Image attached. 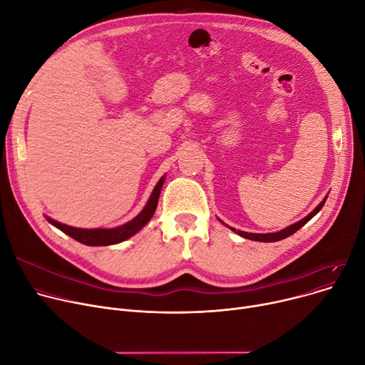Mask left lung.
<instances>
[{
  "mask_svg": "<svg viewBox=\"0 0 365 365\" xmlns=\"http://www.w3.org/2000/svg\"><path fill=\"white\" fill-rule=\"evenodd\" d=\"M325 200H327V197H325L319 204H318V207L314 210L312 213H309L308 216H306L304 219H302V220H299L297 223H294V225H290L289 227H285V229H282V231H279V232H272V234H252V232H244V231H237L235 227H231V231H234L235 234H238L240 237H242V238H247V240H253V241H260V242H274V241H279V240H284V238H287V237H290V235H293L296 231H299V229L302 227V226H304L306 223H308L318 212L319 210L322 208V205L325 204ZM223 223V222H222ZM229 227V226H227Z\"/></svg>",
  "mask_w": 365,
  "mask_h": 365,
  "instance_id": "8db88e82",
  "label": "left lung"
}]
</instances>
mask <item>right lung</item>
<instances>
[{"label":"right lung","mask_w":365,"mask_h":365,"mask_svg":"<svg viewBox=\"0 0 365 365\" xmlns=\"http://www.w3.org/2000/svg\"><path fill=\"white\" fill-rule=\"evenodd\" d=\"M164 176L158 180V183L153 187L152 194L145 205V208L142 212L134 217L133 220L117 226V227H110V229H81V227H73V226H68L63 225L61 222H56L50 217H47V220L56 226L57 229H61L62 232H65L66 235H69L71 238L76 240L81 244L86 245H112V244H118L121 241L128 240L130 237H133L134 234H138L140 229L150 220V217L153 216L158 205V198L161 194V187L164 185Z\"/></svg>","instance_id":"1"}]
</instances>
